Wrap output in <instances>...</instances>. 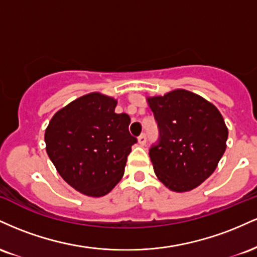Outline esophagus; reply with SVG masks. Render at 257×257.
Listing matches in <instances>:
<instances>
[{
	"label": "esophagus",
	"instance_id": "34e87169",
	"mask_svg": "<svg viewBox=\"0 0 257 257\" xmlns=\"http://www.w3.org/2000/svg\"><path fill=\"white\" fill-rule=\"evenodd\" d=\"M138 141H139V144H140L141 146H144L146 144V141H147V138H146V134H141L140 137L138 138Z\"/></svg>",
	"mask_w": 257,
	"mask_h": 257
}]
</instances>
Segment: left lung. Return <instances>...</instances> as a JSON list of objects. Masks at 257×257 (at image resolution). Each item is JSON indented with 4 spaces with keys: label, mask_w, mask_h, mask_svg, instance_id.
Here are the masks:
<instances>
[{
    "label": "left lung",
    "mask_w": 257,
    "mask_h": 257,
    "mask_svg": "<svg viewBox=\"0 0 257 257\" xmlns=\"http://www.w3.org/2000/svg\"><path fill=\"white\" fill-rule=\"evenodd\" d=\"M159 129L150 149L159 181L174 192H187L204 182L225 153L228 129L222 114L202 96L175 89L147 98Z\"/></svg>",
    "instance_id": "8db88e82"
}]
</instances>
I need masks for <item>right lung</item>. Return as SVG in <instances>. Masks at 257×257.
<instances>
[{"label":"right lung","instance_id":"obj_1","mask_svg":"<svg viewBox=\"0 0 257 257\" xmlns=\"http://www.w3.org/2000/svg\"><path fill=\"white\" fill-rule=\"evenodd\" d=\"M117 100L89 93L52 117L44 133L49 158L65 181L89 197L107 194L122 179L137 143L131 117L116 113Z\"/></svg>","mask_w":257,"mask_h":257}]
</instances>
